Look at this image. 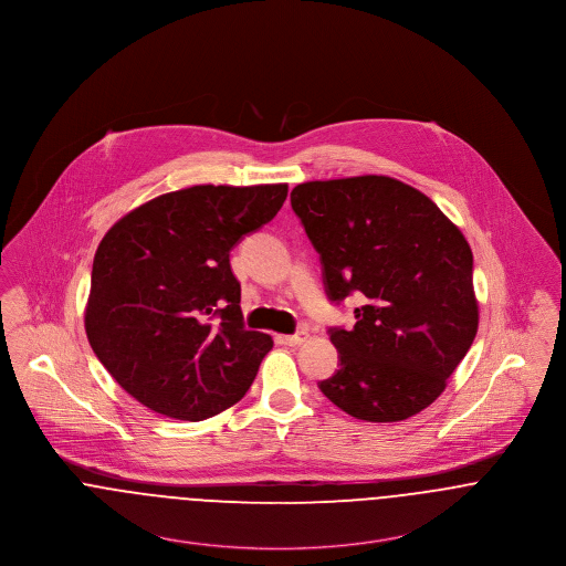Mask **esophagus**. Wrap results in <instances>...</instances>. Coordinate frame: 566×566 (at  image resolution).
<instances>
[{"instance_id":"obj_1","label":"esophagus","mask_w":566,"mask_h":566,"mask_svg":"<svg viewBox=\"0 0 566 566\" xmlns=\"http://www.w3.org/2000/svg\"><path fill=\"white\" fill-rule=\"evenodd\" d=\"M305 339H307V333L305 332L293 333V335H284V337H282V342H284L286 346H301Z\"/></svg>"}]
</instances>
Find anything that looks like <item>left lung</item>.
<instances>
[{
  "mask_svg": "<svg viewBox=\"0 0 566 566\" xmlns=\"http://www.w3.org/2000/svg\"><path fill=\"white\" fill-rule=\"evenodd\" d=\"M291 205L321 254L329 300L364 295L355 327L329 329L339 369L321 391L371 423L421 412L479 327L464 234L432 199L385 175L305 181Z\"/></svg>",
  "mask_w": 566,
  "mask_h": 566,
  "instance_id": "1",
  "label": "left lung"
}]
</instances>
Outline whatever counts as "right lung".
<instances>
[{
	"mask_svg": "<svg viewBox=\"0 0 566 566\" xmlns=\"http://www.w3.org/2000/svg\"><path fill=\"white\" fill-rule=\"evenodd\" d=\"M286 184L192 186L115 222L94 256L87 339L149 410L202 421L245 396L273 346L248 332L231 250L280 211Z\"/></svg>",
	"mask_w": 566,
	"mask_h": 566,
	"instance_id": "right-lung-1",
	"label": "right lung"
}]
</instances>
